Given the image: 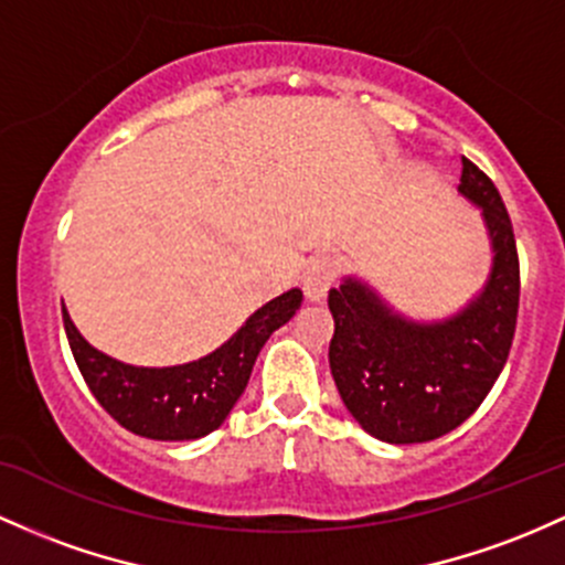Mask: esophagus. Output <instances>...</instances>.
Here are the masks:
<instances>
[{"label":"esophagus","instance_id":"1","mask_svg":"<svg viewBox=\"0 0 565 565\" xmlns=\"http://www.w3.org/2000/svg\"><path fill=\"white\" fill-rule=\"evenodd\" d=\"M338 259L332 254H319L308 263V268L302 270V292L311 302H321L330 292V287L338 278Z\"/></svg>","mask_w":565,"mask_h":565}]
</instances>
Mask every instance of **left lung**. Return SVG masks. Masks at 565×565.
Returning a JSON list of instances; mask_svg holds the SVG:
<instances>
[{
    "mask_svg": "<svg viewBox=\"0 0 565 565\" xmlns=\"http://www.w3.org/2000/svg\"><path fill=\"white\" fill-rule=\"evenodd\" d=\"M461 166L458 192L480 209L493 254L480 292L431 321L396 311L359 276H345L327 300L334 386L356 424L381 443H429L454 431L482 405L510 356L520 300L512 222L491 179L472 160Z\"/></svg>",
    "mask_w": 565,
    "mask_h": 565,
    "instance_id": "1",
    "label": "left lung"
}]
</instances>
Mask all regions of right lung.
<instances>
[{
    "instance_id": "1",
    "label": "right lung",
    "mask_w": 565,
    "mask_h": 565,
    "mask_svg": "<svg viewBox=\"0 0 565 565\" xmlns=\"http://www.w3.org/2000/svg\"><path fill=\"white\" fill-rule=\"evenodd\" d=\"M302 292L273 297L220 349L173 367H136L93 349L64 308V330L74 362L98 405L128 431L163 443L201 439L225 424L249 383L259 351L278 327L300 311Z\"/></svg>"
}]
</instances>
